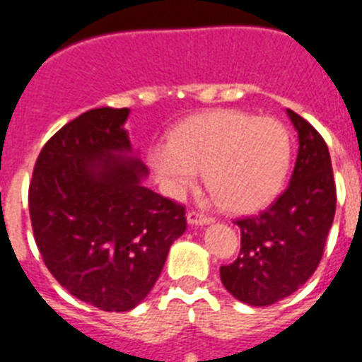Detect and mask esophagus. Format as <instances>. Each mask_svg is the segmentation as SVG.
Segmentation results:
<instances>
[{
  "label": "esophagus",
  "mask_w": 362,
  "mask_h": 362,
  "mask_svg": "<svg viewBox=\"0 0 362 362\" xmlns=\"http://www.w3.org/2000/svg\"><path fill=\"white\" fill-rule=\"evenodd\" d=\"M187 219L190 225H209V223L214 221V217L206 216V214L199 212V210H192V212L187 214Z\"/></svg>",
  "instance_id": "1"
}]
</instances>
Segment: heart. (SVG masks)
I'll list each match as a JSON object with an SVG mask.
<instances>
[{"label":"heart","instance_id":"heart-1","mask_svg":"<svg viewBox=\"0 0 362 362\" xmlns=\"http://www.w3.org/2000/svg\"><path fill=\"white\" fill-rule=\"evenodd\" d=\"M150 163L174 194L194 187L197 172L219 206L255 212L283 190L292 163V137L276 117L219 108L194 116L150 150Z\"/></svg>","mask_w":362,"mask_h":362}]
</instances>
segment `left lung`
<instances>
[{
  "label": "left lung",
  "instance_id": "left-lung-1",
  "mask_svg": "<svg viewBox=\"0 0 362 362\" xmlns=\"http://www.w3.org/2000/svg\"><path fill=\"white\" fill-rule=\"evenodd\" d=\"M286 112L299 134L288 188L257 216L233 221L241 228V250L221 267L225 288L252 306L274 305L312 277L335 216L337 190L326 141L299 114Z\"/></svg>",
  "mask_w": 362,
  "mask_h": 362
}]
</instances>
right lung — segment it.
<instances>
[{
  "mask_svg": "<svg viewBox=\"0 0 362 362\" xmlns=\"http://www.w3.org/2000/svg\"><path fill=\"white\" fill-rule=\"evenodd\" d=\"M129 108H92L45 143L28 185L32 232L45 267L66 292L105 312L139 305L185 206L143 187L146 166L123 158Z\"/></svg>",
  "mask_w": 362,
  "mask_h": 362,
  "instance_id": "obj_1",
  "label": "right lung"
}]
</instances>
